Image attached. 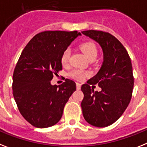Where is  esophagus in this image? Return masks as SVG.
Masks as SVG:
<instances>
[{"label": "esophagus", "mask_w": 147, "mask_h": 147, "mask_svg": "<svg viewBox=\"0 0 147 147\" xmlns=\"http://www.w3.org/2000/svg\"><path fill=\"white\" fill-rule=\"evenodd\" d=\"M81 88V84L80 82H76V89L77 90H80Z\"/></svg>", "instance_id": "esophagus-1"}]
</instances>
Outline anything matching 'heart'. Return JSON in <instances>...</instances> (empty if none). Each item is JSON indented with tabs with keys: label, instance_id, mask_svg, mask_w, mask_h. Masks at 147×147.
Listing matches in <instances>:
<instances>
[{
	"label": "heart",
	"instance_id": "b5f03b06",
	"mask_svg": "<svg viewBox=\"0 0 147 147\" xmlns=\"http://www.w3.org/2000/svg\"><path fill=\"white\" fill-rule=\"evenodd\" d=\"M79 47L88 59H94L97 56L98 49L95 43L92 41L88 40L82 42L80 44ZM69 56H70V51L69 49H65L61 56V62L63 65H66L68 63ZM89 74H90L89 72L82 71L80 69H74L68 74L69 76H71V78L80 81L83 80L86 76H89Z\"/></svg>",
	"mask_w": 147,
	"mask_h": 147
}]
</instances>
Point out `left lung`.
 Instances as JSON below:
<instances>
[{
    "instance_id": "left-lung-1",
    "label": "left lung",
    "mask_w": 147,
    "mask_h": 147,
    "mask_svg": "<svg viewBox=\"0 0 147 147\" xmlns=\"http://www.w3.org/2000/svg\"><path fill=\"white\" fill-rule=\"evenodd\" d=\"M98 42L104 53L102 66L96 75L83 84L82 114L88 123L103 128L113 124L124 113L131 99L134 76L131 59L118 39L108 32L82 31ZM98 84L100 92L90 86Z\"/></svg>"
}]
</instances>
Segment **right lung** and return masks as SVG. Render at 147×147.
<instances>
[{
    "label": "right lung",
    "instance_id": "obj_1",
    "mask_svg": "<svg viewBox=\"0 0 147 147\" xmlns=\"http://www.w3.org/2000/svg\"><path fill=\"white\" fill-rule=\"evenodd\" d=\"M77 31H46L36 34L24 48L14 69L13 94L18 109L34 127L48 128L61 119L76 83L66 79L51 85L53 75L62 70L61 56Z\"/></svg>",
    "mask_w": 147,
    "mask_h": 147
}]
</instances>
